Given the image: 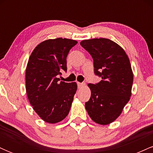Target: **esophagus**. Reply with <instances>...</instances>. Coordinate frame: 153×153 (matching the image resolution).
<instances>
[{"label":"esophagus","instance_id":"34e87169","mask_svg":"<svg viewBox=\"0 0 153 153\" xmlns=\"http://www.w3.org/2000/svg\"><path fill=\"white\" fill-rule=\"evenodd\" d=\"M84 85H85V82H78V87L79 88H80L84 86Z\"/></svg>","mask_w":153,"mask_h":153}]
</instances>
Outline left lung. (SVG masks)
<instances>
[{
    "label": "left lung",
    "mask_w": 153,
    "mask_h": 153,
    "mask_svg": "<svg viewBox=\"0 0 153 153\" xmlns=\"http://www.w3.org/2000/svg\"><path fill=\"white\" fill-rule=\"evenodd\" d=\"M80 45L94 59V73L102 80L89 83L91 96L85 108L97 124L106 125L121 114L130 99L133 73L125 51L105 38L82 40Z\"/></svg>",
    "instance_id": "1"
}]
</instances>
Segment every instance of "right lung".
<instances>
[{"instance_id":"add662e5","label":"right lung","mask_w":153,"mask_h":153,"mask_svg":"<svg viewBox=\"0 0 153 153\" xmlns=\"http://www.w3.org/2000/svg\"><path fill=\"white\" fill-rule=\"evenodd\" d=\"M78 42L66 38L47 39L35 47L26 70V91L33 108L45 122L55 124L69 114L77 91L75 82L59 81L67 71V56Z\"/></svg>"}]
</instances>
